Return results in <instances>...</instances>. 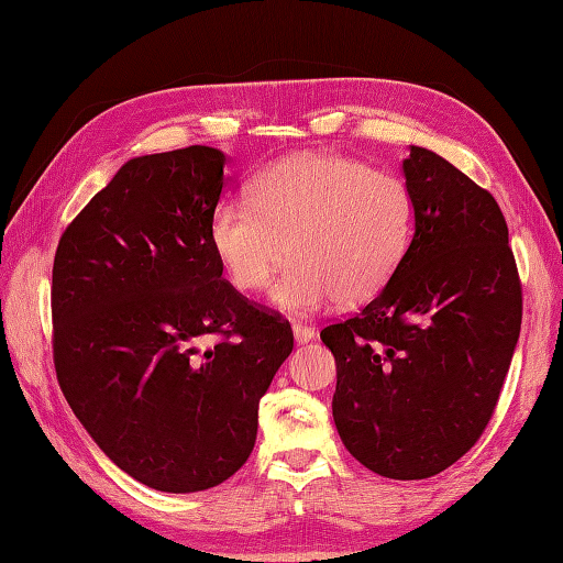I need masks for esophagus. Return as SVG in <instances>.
<instances>
[{
    "mask_svg": "<svg viewBox=\"0 0 563 563\" xmlns=\"http://www.w3.org/2000/svg\"><path fill=\"white\" fill-rule=\"evenodd\" d=\"M292 333H295L297 343H309L314 339V329L307 327V324H292Z\"/></svg>",
    "mask_w": 563,
    "mask_h": 563,
    "instance_id": "obj_1",
    "label": "esophagus"
}]
</instances>
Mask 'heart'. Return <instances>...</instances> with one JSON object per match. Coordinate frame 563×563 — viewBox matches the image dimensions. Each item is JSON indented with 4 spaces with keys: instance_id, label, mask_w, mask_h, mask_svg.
Masks as SVG:
<instances>
[{
    "instance_id": "heart-1",
    "label": "heart",
    "mask_w": 563,
    "mask_h": 563,
    "mask_svg": "<svg viewBox=\"0 0 563 563\" xmlns=\"http://www.w3.org/2000/svg\"><path fill=\"white\" fill-rule=\"evenodd\" d=\"M210 244L242 292L266 288L292 256L271 300L309 314L339 300L377 295L409 249L413 198L399 176L333 152L273 162L251 181L249 200H222L210 214Z\"/></svg>"
}]
</instances>
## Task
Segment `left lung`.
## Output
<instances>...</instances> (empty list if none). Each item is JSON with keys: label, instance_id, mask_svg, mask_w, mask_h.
I'll return each instance as SVG.
<instances>
[{"label": "left lung", "instance_id": "8db88e82", "mask_svg": "<svg viewBox=\"0 0 563 563\" xmlns=\"http://www.w3.org/2000/svg\"><path fill=\"white\" fill-rule=\"evenodd\" d=\"M413 239L373 302L321 331L336 357L333 423L387 479H428L492 421L516 351L522 288L494 196L440 154L404 159Z\"/></svg>", "mask_w": 563, "mask_h": 563}]
</instances>
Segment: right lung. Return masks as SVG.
<instances>
[{"instance_id":"add662e5","label":"right lung","mask_w":563,"mask_h":563,"mask_svg":"<svg viewBox=\"0 0 563 563\" xmlns=\"http://www.w3.org/2000/svg\"><path fill=\"white\" fill-rule=\"evenodd\" d=\"M222 186L214 147L130 159L53 263L59 389L106 457L166 494L206 492L249 460L258 401L292 353L288 321L222 278L208 232Z\"/></svg>"}]
</instances>
